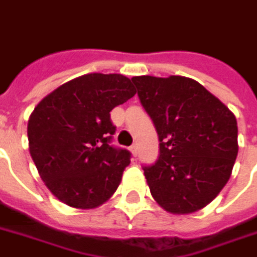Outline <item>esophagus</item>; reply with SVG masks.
<instances>
[{
    "label": "esophagus",
    "instance_id": "34e87169",
    "mask_svg": "<svg viewBox=\"0 0 257 257\" xmlns=\"http://www.w3.org/2000/svg\"><path fill=\"white\" fill-rule=\"evenodd\" d=\"M138 144H134V146H132V147H131V153H132V155H134V157H136V155H138Z\"/></svg>",
    "mask_w": 257,
    "mask_h": 257
}]
</instances>
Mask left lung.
<instances>
[{
	"instance_id": "left-lung-1",
	"label": "left lung",
	"mask_w": 257,
	"mask_h": 257,
	"mask_svg": "<svg viewBox=\"0 0 257 257\" xmlns=\"http://www.w3.org/2000/svg\"><path fill=\"white\" fill-rule=\"evenodd\" d=\"M132 81L159 139L157 162L143 166L151 195L167 212L199 211L229 181L238 153L234 114L189 77Z\"/></svg>"
}]
</instances>
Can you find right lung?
Listing matches in <instances>:
<instances>
[{"mask_svg":"<svg viewBox=\"0 0 257 257\" xmlns=\"http://www.w3.org/2000/svg\"><path fill=\"white\" fill-rule=\"evenodd\" d=\"M136 94L131 79L88 73L45 96L28 119V144L39 176L68 206L88 210L117 191L131 153L111 146L110 111Z\"/></svg>","mask_w":257,"mask_h":257,"instance_id":"add662e5","label":"right lung"}]
</instances>
